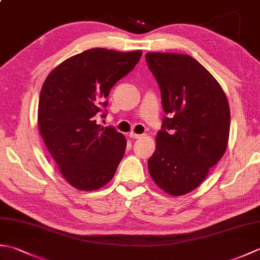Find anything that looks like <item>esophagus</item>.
<instances>
[{
    "instance_id": "esophagus-1",
    "label": "esophagus",
    "mask_w": 260,
    "mask_h": 260,
    "mask_svg": "<svg viewBox=\"0 0 260 260\" xmlns=\"http://www.w3.org/2000/svg\"><path fill=\"white\" fill-rule=\"evenodd\" d=\"M129 137L131 139H134V140H139L141 139V137H143V135H140V134H135L132 132V133H129Z\"/></svg>"
}]
</instances>
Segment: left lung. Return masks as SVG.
Segmentation results:
<instances>
[{
	"label": "left lung",
	"instance_id": "8db88e82",
	"mask_svg": "<svg viewBox=\"0 0 260 260\" xmlns=\"http://www.w3.org/2000/svg\"><path fill=\"white\" fill-rule=\"evenodd\" d=\"M145 59L169 115L157 132L148 171L163 191L183 196L202 183L227 150L228 99L213 76L191 56L147 52Z\"/></svg>",
	"mask_w": 260,
	"mask_h": 260
}]
</instances>
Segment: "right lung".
<instances>
[{"label": "right lung", "instance_id": "right-lung-1", "mask_svg": "<svg viewBox=\"0 0 260 260\" xmlns=\"http://www.w3.org/2000/svg\"><path fill=\"white\" fill-rule=\"evenodd\" d=\"M142 53L90 49L64 60L43 82L39 131L59 172L76 189L92 191L108 183L124 156L125 136L98 125L96 116L106 108L112 87L134 69Z\"/></svg>", "mask_w": 260, "mask_h": 260}]
</instances>
